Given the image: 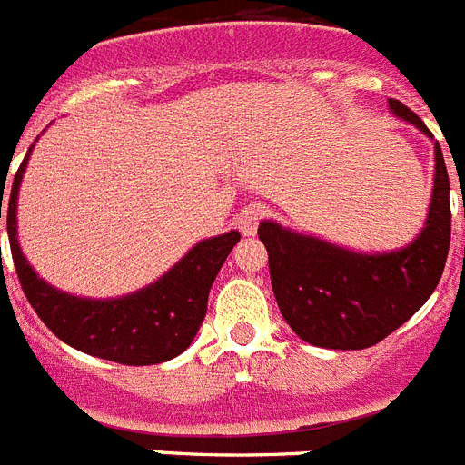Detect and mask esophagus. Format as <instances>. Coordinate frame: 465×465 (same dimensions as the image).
<instances>
[{
	"label": "esophagus",
	"instance_id": "34e87169",
	"mask_svg": "<svg viewBox=\"0 0 465 465\" xmlns=\"http://www.w3.org/2000/svg\"><path fill=\"white\" fill-rule=\"evenodd\" d=\"M261 218H263V212H261L259 206H249V209H244V212L237 216V228L242 230V235H247V237L256 235Z\"/></svg>",
	"mask_w": 465,
	"mask_h": 465
}]
</instances>
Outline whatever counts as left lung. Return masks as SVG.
Wrapping results in <instances>:
<instances>
[{"mask_svg":"<svg viewBox=\"0 0 465 465\" xmlns=\"http://www.w3.org/2000/svg\"><path fill=\"white\" fill-rule=\"evenodd\" d=\"M398 117L430 134L421 117L388 98ZM282 317L303 341L334 351L376 346L428 301L442 277L451 240L450 176L435 145V188L426 228L402 252L364 256L277 223H261Z\"/></svg>","mask_w":465,"mask_h":465,"instance_id":"8db88e82","label":"left lung"}]
</instances>
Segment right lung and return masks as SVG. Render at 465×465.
<instances>
[{"label": "right lung", "instance_id": "add662e5", "mask_svg": "<svg viewBox=\"0 0 465 465\" xmlns=\"http://www.w3.org/2000/svg\"><path fill=\"white\" fill-rule=\"evenodd\" d=\"M27 157L14 176L11 193L0 194V218L6 213L11 256L27 301L46 327L67 346L119 364L143 367L160 364L181 355L193 343L206 315L209 289L240 232H225L200 242L160 282L138 293L114 301L77 299L49 287L27 265L15 240V197L25 172ZM6 205V210L1 206Z\"/></svg>", "mask_w": 465, "mask_h": 465}]
</instances>
